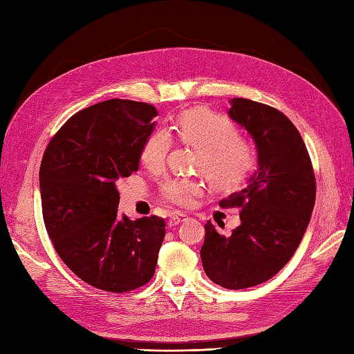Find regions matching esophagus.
Masks as SVG:
<instances>
[{
  "instance_id": "obj_1",
  "label": "esophagus",
  "mask_w": 354,
  "mask_h": 354,
  "mask_svg": "<svg viewBox=\"0 0 354 354\" xmlns=\"http://www.w3.org/2000/svg\"><path fill=\"white\" fill-rule=\"evenodd\" d=\"M185 219H187V216H184V214H173L170 219H169V227L170 228L178 227V225L181 223V222H184Z\"/></svg>"
}]
</instances>
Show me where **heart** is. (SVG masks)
<instances>
[{
  "instance_id": "heart-1",
  "label": "heart",
  "mask_w": 354,
  "mask_h": 354,
  "mask_svg": "<svg viewBox=\"0 0 354 354\" xmlns=\"http://www.w3.org/2000/svg\"><path fill=\"white\" fill-rule=\"evenodd\" d=\"M171 131L187 145L199 149L194 169L204 173L213 189L227 192L243 184L255 165L254 146L240 137L231 118L209 109L183 112ZM171 150L169 131L158 129L145 140L140 161L150 171L161 170ZM205 185L196 178H171L161 185V198L170 205L190 207L204 193Z\"/></svg>"
}]
</instances>
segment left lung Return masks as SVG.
Instances as JSON below:
<instances>
[{
	"label": "left lung",
	"mask_w": 354,
	"mask_h": 354,
	"mask_svg": "<svg viewBox=\"0 0 354 354\" xmlns=\"http://www.w3.org/2000/svg\"><path fill=\"white\" fill-rule=\"evenodd\" d=\"M230 117L252 135L259 169L245 189L219 202L240 208L230 237L205 225L202 266L225 289H246L280 272L301 242L317 196L313 165L298 129L283 112L248 99H232Z\"/></svg>",
	"instance_id": "1"
}]
</instances>
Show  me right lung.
<instances>
[{"label": "right lung", "mask_w": 354, "mask_h": 354, "mask_svg": "<svg viewBox=\"0 0 354 354\" xmlns=\"http://www.w3.org/2000/svg\"><path fill=\"white\" fill-rule=\"evenodd\" d=\"M153 104L112 99L79 111L45 149L42 216L56 252L93 288L123 293L150 281L165 236L158 216L120 217L115 183L138 170Z\"/></svg>", "instance_id": "right-lung-1"}]
</instances>
